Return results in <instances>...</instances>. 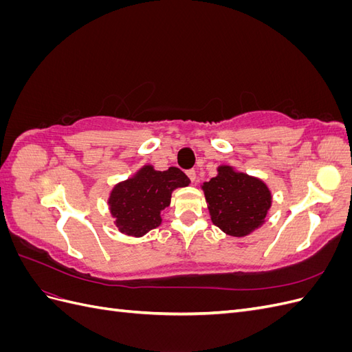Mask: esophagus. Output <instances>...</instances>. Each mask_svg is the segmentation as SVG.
Here are the masks:
<instances>
[{
    "label": "esophagus",
    "mask_w": 352,
    "mask_h": 352,
    "mask_svg": "<svg viewBox=\"0 0 352 352\" xmlns=\"http://www.w3.org/2000/svg\"><path fill=\"white\" fill-rule=\"evenodd\" d=\"M186 175H188V177L190 179V182H195V179H197V173H195V170H188Z\"/></svg>",
    "instance_id": "34e87169"
}]
</instances>
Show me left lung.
Masks as SVG:
<instances>
[{"label":"left lung","mask_w":352,"mask_h":352,"mask_svg":"<svg viewBox=\"0 0 352 352\" xmlns=\"http://www.w3.org/2000/svg\"><path fill=\"white\" fill-rule=\"evenodd\" d=\"M219 175L202 185L211 221L230 236H245L260 228L272 206L263 180L220 166Z\"/></svg>","instance_id":"1"}]
</instances>
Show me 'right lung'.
I'll list each match as a JSON object with an SVG mask.
<instances>
[{"label":"right lung","mask_w":352,"mask_h":352,"mask_svg":"<svg viewBox=\"0 0 352 352\" xmlns=\"http://www.w3.org/2000/svg\"><path fill=\"white\" fill-rule=\"evenodd\" d=\"M189 182L177 167L158 172L153 166H144L133 177L111 190L109 206L116 226L124 235H145L162 225V211L170 206L173 189L188 186Z\"/></svg>","instance_id":"1"}]
</instances>
